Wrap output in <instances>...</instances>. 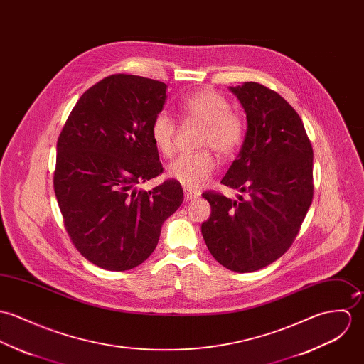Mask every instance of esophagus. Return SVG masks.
Segmentation results:
<instances>
[{
  "label": "esophagus",
  "mask_w": 364,
  "mask_h": 364,
  "mask_svg": "<svg viewBox=\"0 0 364 364\" xmlns=\"http://www.w3.org/2000/svg\"><path fill=\"white\" fill-rule=\"evenodd\" d=\"M200 197V193H194V191H190V190H184V198L186 201H193L196 198Z\"/></svg>",
  "instance_id": "obj_1"
}]
</instances>
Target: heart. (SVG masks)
I'll list each match as a JSON object with an SVG mask.
<instances>
[{"mask_svg": "<svg viewBox=\"0 0 364 364\" xmlns=\"http://www.w3.org/2000/svg\"><path fill=\"white\" fill-rule=\"evenodd\" d=\"M229 100L220 93L209 89L198 90L187 96L180 112L186 120H196L203 124L200 146L212 148L219 156L229 158L240 148L244 136L242 119L230 112ZM151 138L163 156L174 154L176 122L166 114L159 113L151 124ZM216 168V161L209 151L183 154L166 168L168 178L180 183L188 190H198L206 184Z\"/></svg>", "mask_w": 364, "mask_h": 364, "instance_id": "obj_1", "label": "heart"}]
</instances>
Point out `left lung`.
Here are the masks:
<instances>
[{
    "mask_svg": "<svg viewBox=\"0 0 364 364\" xmlns=\"http://www.w3.org/2000/svg\"><path fill=\"white\" fill-rule=\"evenodd\" d=\"M242 103L247 131L222 184L237 200L206 191L212 212L201 226L213 258L235 272H254L287 251L313 201V148L296 110L257 82L229 87Z\"/></svg>",
    "mask_w": 364,
    "mask_h": 364,
    "instance_id": "obj_1",
    "label": "left lung"
}]
</instances>
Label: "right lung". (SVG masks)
<instances>
[{"instance_id": "obj_1", "label": "right lung", "mask_w": 364, "mask_h": 364, "mask_svg": "<svg viewBox=\"0 0 364 364\" xmlns=\"http://www.w3.org/2000/svg\"><path fill=\"white\" fill-rule=\"evenodd\" d=\"M166 83L112 75L89 87L57 142L54 191L75 247L107 271L141 265L156 248L163 222L184 200L181 184H139L163 171L151 124Z\"/></svg>"}]
</instances>
